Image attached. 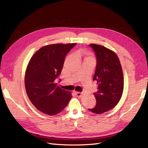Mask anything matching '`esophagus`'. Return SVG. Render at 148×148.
Wrapping results in <instances>:
<instances>
[{
  "mask_svg": "<svg viewBox=\"0 0 148 148\" xmlns=\"http://www.w3.org/2000/svg\"><path fill=\"white\" fill-rule=\"evenodd\" d=\"M75 94L76 95V96L78 97H82V93L80 92H75Z\"/></svg>",
  "mask_w": 148,
  "mask_h": 148,
  "instance_id": "34e87169",
  "label": "esophagus"
}]
</instances>
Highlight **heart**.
<instances>
[{"mask_svg": "<svg viewBox=\"0 0 148 148\" xmlns=\"http://www.w3.org/2000/svg\"><path fill=\"white\" fill-rule=\"evenodd\" d=\"M79 55H83V54H85V55H87L88 53H87V52H84V51H83V52H79L78 53Z\"/></svg>", "mask_w": 148, "mask_h": 148, "instance_id": "1", "label": "heart"}]
</instances>
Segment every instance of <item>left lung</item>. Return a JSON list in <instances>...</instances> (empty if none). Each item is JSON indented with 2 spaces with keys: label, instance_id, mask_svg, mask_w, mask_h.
Here are the masks:
<instances>
[{
  "label": "left lung",
  "instance_id": "8db88e82",
  "mask_svg": "<svg viewBox=\"0 0 148 148\" xmlns=\"http://www.w3.org/2000/svg\"><path fill=\"white\" fill-rule=\"evenodd\" d=\"M89 46L96 57L93 81L97 82L98 91L94 93L96 106L88 110L101 114L113 109L120 101L123 91V75L118 56L114 52L95 44Z\"/></svg>",
  "mask_w": 148,
  "mask_h": 148
}]
</instances>
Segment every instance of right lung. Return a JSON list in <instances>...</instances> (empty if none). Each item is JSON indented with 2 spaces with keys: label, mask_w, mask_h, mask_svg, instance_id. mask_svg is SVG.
Returning a JSON list of instances; mask_svg holds the SVG:
<instances>
[{
  "label": "right lung",
  "mask_w": 148,
  "mask_h": 148,
  "mask_svg": "<svg viewBox=\"0 0 148 148\" xmlns=\"http://www.w3.org/2000/svg\"><path fill=\"white\" fill-rule=\"evenodd\" d=\"M76 44L44 46L29 62L25 78L26 93L36 108L44 114L55 115L61 112L71 99V93L58 86L56 79L63 69L67 53Z\"/></svg>",
  "instance_id": "add662e5"
}]
</instances>
